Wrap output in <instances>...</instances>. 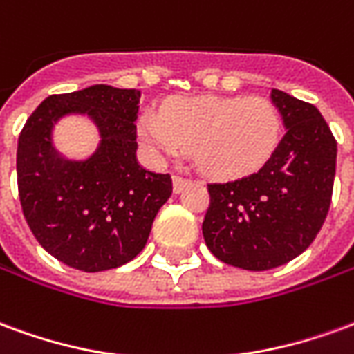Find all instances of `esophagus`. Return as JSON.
<instances>
[{
  "label": "esophagus",
  "mask_w": 354,
  "mask_h": 354,
  "mask_svg": "<svg viewBox=\"0 0 354 354\" xmlns=\"http://www.w3.org/2000/svg\"><path fill=\"white\" fill-rule=\"evenodd\" d=\"M193 180L192 178H184V176H174V192L180 193L184 192L187 185H192Z\"/></svg>",
  "instance_id": "obj_1"
}]
</instances>
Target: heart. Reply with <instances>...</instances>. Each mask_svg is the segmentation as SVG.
Listing matches in <instances>:
<instances>
[{"label":"heart","instance_id":"b5f03b06","mask_svg":"<svg viewBox=\"0 0 354 354\" xmlns=\"http://www.w3.org/2000/svg\"><path fill=\"white\" fill-rule=\"evenodd\" d=\"M281 113L261 96H195L170 102L165 111L140 117V138L155 159L178 157L193 147L207 174L241 178L258 170L281 140Z\"/></svg>","mask_w":354,"mask_h":354}]
</instances>
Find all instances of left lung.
I'll list each match as a JSON object with an SVG mask.
<instances>
[{
  "instance_id": "1",
  "label": "left lung",
  "mask_w": 354,
  "mask_h": 354,
  "mask_svg": "<svg viewBox=\"0 0 354 354\" xmlns=\"http://www.w3.org/2000/svg\"><path fill=\"white\" fill-rule=\"evenodd\" d=\"M286 134L258 172L208 184L203 235L218 260L248 271L284 266L326 220L337 142L313 104L273 88Z\"/></svg>"
}]
</instances>
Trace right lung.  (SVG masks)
Masks as SVG:
<instances>
[{"label":"right lung","mask_w":354,"mask_h":354,"mask_svg":"<svg viewBox=\"0 0 354 354\" xmlns=\"http://www.w3.org/2000/svg\"><path fill=\"white\" fill-rule=\"evenodd\" d=\"M140 94L108 85L53 94L20 131L17 182L28 225L50 256L85 273L134 260L172 193L170 174L136 162ZM72 111L88 113L101 129L88 162H62L50 146L52 123Z\"/></svg>","instance_id":"right-lung-1"}]
</instances>
